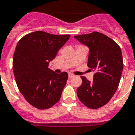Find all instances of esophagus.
<instances>
[{"label":"esophagus","instance_id":"esophagus-1","mask_svg":"<svg viewBox=\"0 0 135 135\" xmlns=\"http://www.w3.org/2000/svg\"><path fill=\"white\" fill-rule=\"evenodd\" d=\"M73 77H74V75H73V74H72V73H69V78H72Z\"/></svg>","mask_w":135,"mask_h":135}]
</instances>
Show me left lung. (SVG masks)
Returning a JSON list of instances; mask_svg holds the SVG:
<instances>
[{"instance_id":"8db88e82","label":"left lung","mask_w":135,"mask_h":135,"mask_svg":"<svg viewBox=\"0 0 135 135\" xmlns=\"http://www.w3.org/2000/svg\"><path fill=\"white\" fill-rule=\"evenodd\" d=\"M74 38L89 48L87 66L96 71L91 82L81 76L83 83L77 89L78 97L89 108L98 109L109 101L119 86L123 69L121 48L98 32Z\"/></svg>"}]
</instances>
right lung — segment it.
Wrapping results in <instances>:
<instances>
[{"mask_svg":"<svg viewBox=\"0 0 135 135\" xmlns=\"http://www.w3.org/2000/svg\"><path fill=\"white\" fill-rule=\"evenodd\" d=\"M69 37L37 31L24 36L16 45L13 57L16 85L26 100L38 109L50 108L61 97L68 73L57 74L49 64Z\"/></svg>","mask_w":135,"mask_h":135,"instance_id":"obj_1","label":"right lung"}]
</instances>
